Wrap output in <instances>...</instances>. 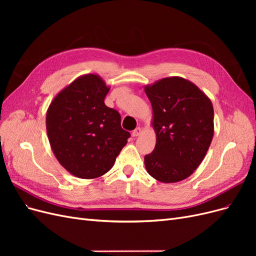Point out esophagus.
I'll return each instance as SVG.
<instances>
[{
	"label": "esophagus",
	"instance_id": "34e87169",
	"mask_svg": "<svg viewBox=\"0 0 256 256\" xmlns=\"http://www.w3.org/2000/svg\"><path fill=\"white\" fill-rule=\"evenodd\" d=\"M141 134H142V129L140 127H138L132 131V136H138Z\"/></svg>",
	"mask_w": 256,
	"mask_h": 256
}]
</instances>
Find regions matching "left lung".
Returning <instances> with one entry per match:
<instances>
[{"label":"left lung","mask_w":256,"mask_h":256,"mask_svg":"<svg viewBox=\"0 0 256 256\" xmlns=\"http://www.w3.org/2000/svg\"><path fill=\"white\" fill-rule=\"evenodd\" d=\"M144 90L152 108L156 146L144 157L154 180L172 184L189 177L206 156L214 127L210 99L194 83L168 76L147 84Z\"/></svg>","instance_id":"left-lung-1"}]
</instances>
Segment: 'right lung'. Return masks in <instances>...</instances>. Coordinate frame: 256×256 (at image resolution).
<instances>
[{
  "mask_svg": "<svg viewBox=\"0 0 256 256\" xmlns=\"http://www.w3.org/2000/svg\"><path fill=\"white\" fill-rule=\"evenodd\" d=\"M110 90L97 74L80 76L53 98L46 127L54 156L67 172L92 180L109 172L130 134L104 104Z\"/></svg>",
  "mask_w": 256,
  "mask_h": 256,
  "instance_id": "add662e5",
  "label": "right lung"
}]
</instances>
